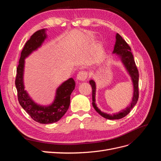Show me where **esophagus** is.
I'll use <instances>...</instances> for the list:
<instances>
[{
    "label": "esophagus",
    "mask_w": 161,
    "mask_h": 161,
    "mask_svg": "<svg viewBox=\"0 0 161 161\" xmlns=\"http://www.w3.org/2000/svg\"><path fill=\"white\" fill-rule=\"evenodd\" d=\"M87 77H88V72H86V71H80L79 73H78L77 75V79L79 80H85Z\"/></svg>",
    "instance_id": "34e87169"
}]
</instances>
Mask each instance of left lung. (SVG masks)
<instances>
[{
    "label": "left lung",
    "instance_id": "8db88e82",
    "mask_svg": "<svg viewBox=\"0 0 161 161\" xmlns=\"http://www.w3.org/2000/svg\"><path fill=\"white\" fill-rule=\"evenodd\" d=\"M114 53L118 55L121 60L122 61L123 64L126 68L132 80L134 85V96L132 98V101L130 105L125 109H124L118 114H114L113 115H110L103 113L100 109H98L95 104V91L96 86L94 80H91L89 83L92 86V106L94 109L97 111L98 114H99L103 118L108 119H119L124 118L127 115L130 111L133 109L135 105L137 103L139 97V91H138V81H139V73L137 67H136V63L134 61V56L131 52V48L124 39L122 38L119 33L116 34V42L114 46Z\"/></svg>",
    "mask_w": 161,
    "mask_h": 161
}]
</instances>
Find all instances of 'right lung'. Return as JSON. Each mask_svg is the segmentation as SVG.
Wrapping results in <instances>:
<instances>
[{
	"label": "right lung",
	"mask_w": 161,
	"mask_h": 161,
	"mask_svg": "<svg viewBox=\"0 0 161 161\" xmlns=\"http://www.w3.org/2000/svg\"><path fill=\"white\" fill-rule=\"evenodd\" d=\"M44 29L34 33L24 46L17 68L15 86L19 104L31 118L40 124H52L61 119L69 109L70 102V95L75 87L74 79H69L58 87L53 103L48 107L38 105L31 100L26 91L24 90L23 81L25 58L41 46L45 40L46 35Z\"/></svg>",
	"instance_id": "1"
}]
</instances>
